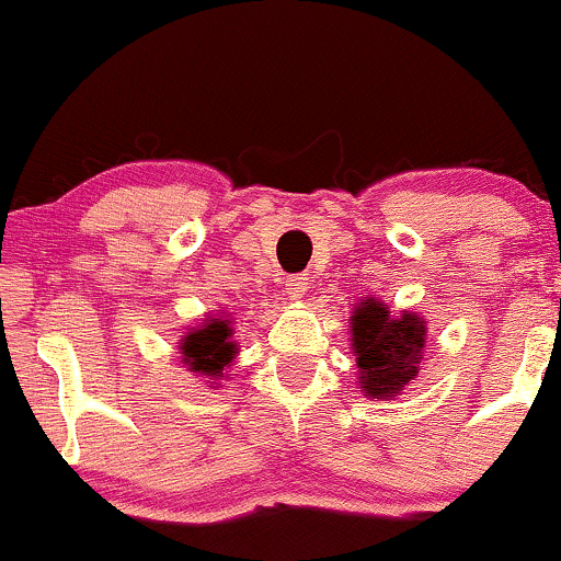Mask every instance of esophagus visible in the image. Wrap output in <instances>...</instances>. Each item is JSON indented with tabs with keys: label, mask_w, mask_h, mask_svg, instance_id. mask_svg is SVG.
<instances>
[{
	"label": "esophagus",
	"mask_w": 561,
	"mask_h": 561,
	"mask_svg": "<svg viewBox=\"0 0 561 561\" xmlns=\"http://www.w3.org/2000/svg\"><path fill=\"white\" fill-rule=\"evenodd\" d=\"M285 289H287L289 300H300L302 295L308 293V276H289Z\"/></svg>",
	"instance_id": "1"
}]
</instances>
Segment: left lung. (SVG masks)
<instances>
[{
  "mask_svg": "<svg viewBox=\"0 0 561 561\" xmlns=\"http://www.w3.org/2000/svg\"><path fill=\"white\" fill-rule=\"evenodd\" d=\"M353 353L358 364V382L366 398L392 401L411 388L420 375L427 324L416 313L390 317L382 300L366 298L351 317Z\"/></svg>",
  "mask_w": 561,
  "mask_h": 561,
  "instance_id": "left-lung-1",
  "label": "left lung"
}]
</instances>
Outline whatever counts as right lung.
<instances>
[{
    "mask_svg": "<svg viewBox=\"0 0 561 561\" xmlns=\"http://www.w3.org/2000/svg\"><path fill=\"white\" fill-rule=\"evenodd\" d=\"M231 321L208 317L203 324L182 334V362L186 369L208 379H221L224 369L231 366L237 356V343L231 340ZM216 385V382H214Z\"/></svg>",
    "mask_w": 561,
    "mask_h": 561,
    "instance_id": "right-lung-1",
    "label": "right lung"
}]
</instances>
